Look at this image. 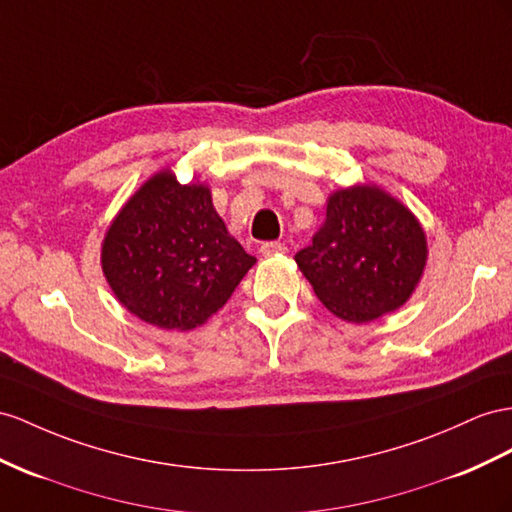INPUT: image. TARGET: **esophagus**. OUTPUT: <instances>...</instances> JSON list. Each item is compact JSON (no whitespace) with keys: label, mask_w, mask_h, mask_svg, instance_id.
<instances>
[{"label":"esophagus","mask_w":512,"mask_h":512,"mask_svg":"<svg viewBox=\"0 0 512 512\" xmlns=\"http://www.w3.org/2000/svg\"><path fill=\"white\" fill-rule=\"evenodd\" d=\"M287 251V246L281 242H264L259 246V253L264 257H272V255H281Z\"/></svg>","instance_id":"34e87169"}]
</instances>
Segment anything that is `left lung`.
Instances as JSON below:
<instances>
[{
  "instance_id": "obj_1",
  "label": "left lung",
  "mask_w": 512,
  "mask_h": 512,
  "mask_svg": "<svg viewBox=\"0 0 512 512\" xmlns=\"http://www.w3.org/2000/svg\"><path fill=\"white\" fill-rule=\"evenodd\" d=\"M296 264L320 303L352 324L400 309L422 279L428 242L409 207L374 183L335 190Z\"/></svg>"
}]
</instances>
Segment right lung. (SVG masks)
<instances>
[{"label": "right lung", "mask_w": 512, "mask_h": 512, "mask_svg": "<svg viewBox=\"0 0 512 512\" xmlns=\"http://www.w3.org/2000/svg\"><path fill=\"white\" fill-rule=\"evenodd\" d=\"M255 257L227 231L205 183L149 177L114 216L101 270L116 300L164 331H192L227 303Z\"/></svg>", "instance_id": "obj_1"}]
</instances>
